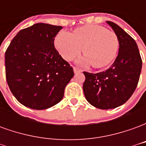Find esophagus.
Instances as JSON below:
<instances>
[{
  "instance_id": "34e87169",
  "label": "esophagus",
  "mask_w": 146,
  "mask_h": 146,
  "mask_svg": "<svg viewBox=\"0 0 146 146\" xmlns=\"http://www.w3.org/2000/svg\"><path fill=\"white\" fill-rule=\"evenodd\" d=\"M73 71H74V73H80V72H82V70L79 69V68H77L76 66H73Z\"/></svg>"
}]
</instances>
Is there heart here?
I'll return each instance as SVG.
<instances>
[{"mask_svg": "<svg viewBox=\"0 0 146 146\" xmlns=\"http://www.w3.org/2000/svg\"><path fill=\"white\" fill-rule=\"evenodd\" d=\"M54 44L62 57L72 60L83 47L84 57L78 59L81 65L92 63L95 68L107 66L114 59L119 48V40L113 31L97 25L79 27L73 33L61 32Z\"/></svg>", "mask_w": 146, "mask_h": 146, "instance_id": "obj_1", "label": "heart"}]
</instances>
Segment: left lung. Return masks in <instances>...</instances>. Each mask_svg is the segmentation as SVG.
<instances>
[{"mask_svg":"<svg viewBox=\"0 0 146 146\" xmlns=\"http://www.w3.org/2000/svg\"><path fill=\"white\" fill-rule=\"evenodd\" d=\"M119 40V52L114 62L106 71L84 72L83 89L86 99L93 106L109 110L124 104L138 85L142 61L138 45L131 36L113 22H106Z\"/></svg>","mask_w":146,"mask_h":146,"instance_id":"8db88e82","label":"left lung"}]
</instances>
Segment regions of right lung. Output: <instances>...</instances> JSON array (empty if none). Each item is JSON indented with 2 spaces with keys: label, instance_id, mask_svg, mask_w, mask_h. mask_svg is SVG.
I'll return each instance as SVG.
<instances>
[{
  "label": "right lung",
  "instance_id": "right-lung-1",
  "mask_svg": "<svg viewBox=\"0 0 146 146\" xmlns=\"http://www.w3.org/2000/svg\"><path fill=\"white\" fill-rule=\"evenodd\" d=\"M60 26L36 23L21 30L5 52V73L15 98L27 107L46 110L62 99L73 67L54 45Z\"/></svg>",
  "mask_w": 146,
  "mask_h": 146
}]
</instances>
